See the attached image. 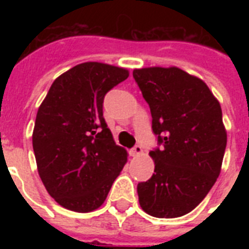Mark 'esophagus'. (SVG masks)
I'll return each instance as SVG.
<instances>
[{"mask_svg": "<svg viewBox=\"0 0 249 249\" xmlns=\"http://www.w3.org/2000/svg\"><path fill=\"white\" fill-rule=\"evenodd\" d=\"M142 154H143V148L141 147L140 144H137V146H134V147L130 150V155L134 156V158H136V156L142 155Z\"/></svg>", "mask_w": 249, "mask_h": 249, "instance_id": "obj_1", "label": "esophagus"}]
</instances>
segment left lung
<instances>
[{"label":"left lung","mask_w":249,"mask_h":249,"mask_svg":"<svg viewBox=\"0 0 249 249\" xmlns=\"http://www.w3.org/2000/svg\"><path fill=\"white\" fill-rule=\"evenodd\" d=\"M161 150L150 152L155 173L137 186L141 208L158 218L191 212L220 176L228 133L220 102L201 79L178 67L136 68Z\"/></svg>","instance_id":"1"}]
</instances>
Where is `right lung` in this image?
Returning a JSON list of instances; mask_svg holds the SVG:
<instances>
[{"instance_id": "add662e5", "label": "right lung", "mask_w": 249, "mask_h": 249, "mask_svg": "<svg viewBox=\"0 0 249 249\" xmlns=\"http://www.w3.org/2000/svg\"><path fill=\"white\" fill-rule=\"evenodd\" d=\"M128 76L126 68L111 64H77L54 80L38 107L32 134L37 170L63 208H99L128 161L103 119L106 93Z\"/></svg>"}]
</instances>
